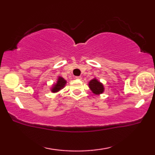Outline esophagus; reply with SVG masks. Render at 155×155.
<instances>
[{
	"instance_id": "esophagus-1",
	"label": "esophagus",
	"mask_w": 155,
	"mask_h": 155,
	"mask_svg": "<svg viewBox=\"0 0 155 155\" xmlns=\"http://www.w3.org/2000/svg\"><path fill=\"white\" fill-rule=\"evenodd\" d=\"M75 78H76V79H78V80H81V78H82V77H80V76H78V77H76Z\"/></svg>"
}]
</instances>
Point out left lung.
I'll use <instances>...</instances> for the list:
<instances>
[{"mask_svg":"<svg viewBox=\"0 0 155 155\" xmlns=\"http://www.w3.org/2000/svg\"><path fill=\"white\" fill-rule=\"evenodd\" d=\"M89 87L92 91V92L95 94H102L104 91V87L103 84L97 81L96 78L91 80L89 83Z\"/></svg>","mask_w":155,"mask_h":155,"instance_id":"left-lung-1","label":"left lung"}]
</instances>
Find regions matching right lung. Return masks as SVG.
Wrapping results in <instances>:
<instances>
[{
	"label": "right lung",
	"mask_w": 155,
	"mask_h": 155,
	"mask_svg": "<svg viewBox=\"0 0 155 155\" xmlns=\"http://www.w3.org/2000/svg\"><path fill=\"white\" fill-rule=\"evenodd\" d=\"M65 83H66V81H65L63 78L59 77L58 78V81H57V83H56V85L52 87V92H57V91H59L61 89H62L64 87Z\"/></svg>",
	"instance_id": "obj_1"
}]
</instances>
